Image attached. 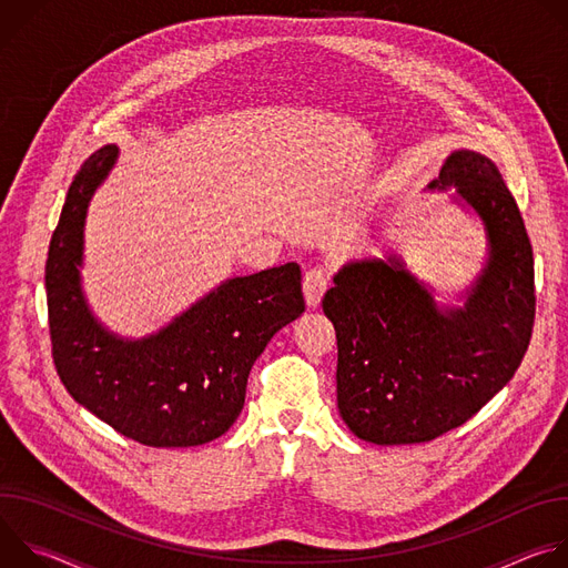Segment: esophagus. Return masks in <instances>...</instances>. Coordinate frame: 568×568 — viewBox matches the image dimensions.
Listing matches in <instances>:
<instances>
[{"instance_id":"esophagus-1","label":"esophagus","mask_w":568,"mask_h":568,"mask_svg":"<svg viewBox=\"0 0 568 568\" xmlns=\"http://www.w3.org/2000/svg\"><path fill=\"white\" fill-rule=\"evenodd\" d=\"M328 283H331V278H328L326 270L312 267V270L305 272V276H303V294H305L307 307H316L321 303L323 294H326V290H328Z\"/></svg>"}]
</instances>
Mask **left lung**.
<instances>
[{"label": "left lung", "mask_w": 568, "mask_h": 568, "mask_svg": "<svg viewBox=\"0 0 568 568\" xmlns=\"http://www.w3.org/2000/svg\"><path fill=\"white\" fill-rule=\"evenodd\" d=\"M436 186H456L488 231L490 258L465 307L440 312L395 256L348 263L323 296L339 414L375 445L429 443L467 423L510 382L532 337V247L499 169L456 150Z\"/></svg>", "instance_id": "left-lung-1"}]
</instances>
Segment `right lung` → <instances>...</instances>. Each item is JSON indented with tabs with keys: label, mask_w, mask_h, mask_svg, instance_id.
<instances>
[{
	"label": "right lung",
	"mask_w": 568,
	"mask_h": 568,
	"mask_svg": "<svg viewBox=\"0 0 568 568\" xmlns=\"http://www.w3.org/2000/svg\"><path fill=\"white\" fill-rule=\"evenodd\" d=\"M116 152L105 145L80 166L51 235L44 283L53 364L69 395L125 438L204 445L240 416L250 371L270 339L303 314L301 267L231 278L148 339L110 335L88 310L78 267L88 204Z\"/></svg>",
	"instance_id": "add662e5"
}]
</instances>
